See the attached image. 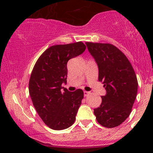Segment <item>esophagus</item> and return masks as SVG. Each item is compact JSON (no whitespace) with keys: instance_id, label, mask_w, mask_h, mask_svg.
Segmentation results:
<instances>
[{"instance_id":"obj_1","label":"esophagus","mask_w":153,"mask_h":153,"mask_svg":"<svg viewBox=\"0 0 153 153\" xmlns=\"http://www.w3.org/2000/svg\"><path fill=\"white\" fill-rule=\"evenodd\" d=\"M90 93H90V92H88V91H84V92H83V94H84L85 97H86V96L88 95Z\"/></svg>"}]
</instances>
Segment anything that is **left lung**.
I'll return each instance as SVG.
<instances>
[{"mask_svg": "<svg viewBox=\"0 0 153 153\" xmlns=\"http://www.w3.org/2000/svg\"><path fill=\"white\" fill-rule=\"evenodd\" d=\"M97 62L98 80L104 83L106 94L94 109L97 121L112 128L128 118L137 97L138 81L134 70L124 53L111 44L85 42Z\"/></svg>", "mask_w": 153, "mask_h": 153, "instance_id": "left-lung-1", "label": "left lung"}]
</instances>
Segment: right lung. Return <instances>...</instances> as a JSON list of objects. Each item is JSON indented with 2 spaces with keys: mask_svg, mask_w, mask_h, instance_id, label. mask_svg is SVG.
<instances>
[{
  "mask_svg": "<svg viewBox=\"0 0 153 153\" xmlns=\"http://www.w3.org/2000/svg\"><path fill=\"white\" fill-rule=\"evenodd\" d=\"M85 48L81 42L51 46L33 69L29 94L39 117L54 130L68 128L76 119L83 92L81 89L70 92L61 85L67 83L68 60L83 53Z\"/></svg>",
  "mask_w": 153,
  "mask_h": 153,
  "instance_id": "right-lung-1",
  "label": "right lung"
}]
</instances>
